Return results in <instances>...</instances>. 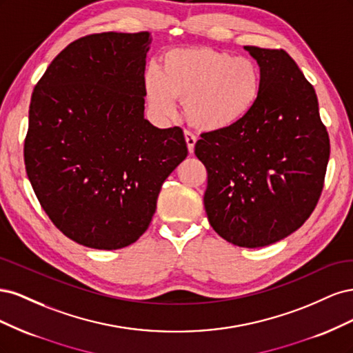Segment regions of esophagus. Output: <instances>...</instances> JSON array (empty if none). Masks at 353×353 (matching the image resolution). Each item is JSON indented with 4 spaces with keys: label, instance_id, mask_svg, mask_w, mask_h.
<instances>
[{
    "label": "esophagus",
    "instance_id": "1",
    "mask_svg": "<svg viewBox=\"0 0 353 353\" xmlns=\"http://www.w3.org/2000/svg\"><path fill=\"white\" fill-rule=\"evenodd\" d=\"M184 135H185V141H187V147H188V152L193 153L194 152V145H196V141L197 138L193 132L190 131H184Z\"/></svg>",
    "mask_w": 353,
    "mask_h": 353
}]
</instances>
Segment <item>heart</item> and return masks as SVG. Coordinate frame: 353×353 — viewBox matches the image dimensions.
I'll use <instances>...</instances> for the list:
<instances>
[{
    "label": "heart",
    "instance_id": "b5f03b06",
    "mask_svg": "<svg viewBox=\"0 0 353 353\" xmlns=\"http://www.w3.org/2000/svg\"><path fill=\"white\" fill-rule=\"evenodd\" d=\"M147 100L162 116L175 113V100L184 101L190 125L201 131H221L236 126L258 104L262 72L250 57L209 47L170 50L159 69L144 74Z\"/></svg>",
    "mask_w": 353,
    "mask_h": 353
}]
</instances>
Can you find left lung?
Listing matches in <instances>:
<instances>
[{
  "mask_svg": "<svg viewBox=\"0 0 353 353\" xmlns=\"http://www.w3.org/2000/svg\"><path fill=\"white\" fill-rule=\"evenodd\" d=\"M262 72L261 99L236 126L203 132L212 228L240 248H263L301 228L324 187L330 138L315 90L284 50L244 47Z\"/></svg>",
  "mask_w": 353,
  "mask_h": 353,
  "instance_id": "left-lung-1",
  "label": "left lung"
}]
</instances>
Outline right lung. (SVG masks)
Segmentation results:
<instances>
[{
    "label": "right lung",
    "instance_id": "obj_1",
    "mask_svg": "<svg viewBox=\"0 0 353 353\" xmlns=\"http://www.w3.org/2000/svg\"><path fill=\"white\" fill-rule=\"evenodd\" d=\"M148 32L82 37L35 85L26 174L51 222L70 240L114 250L150 225L169 174L187 157L179 126L144 119Z\"/></svg>",
    "mask_w": 353,
    "mask_h": 353
}]
</instances>
